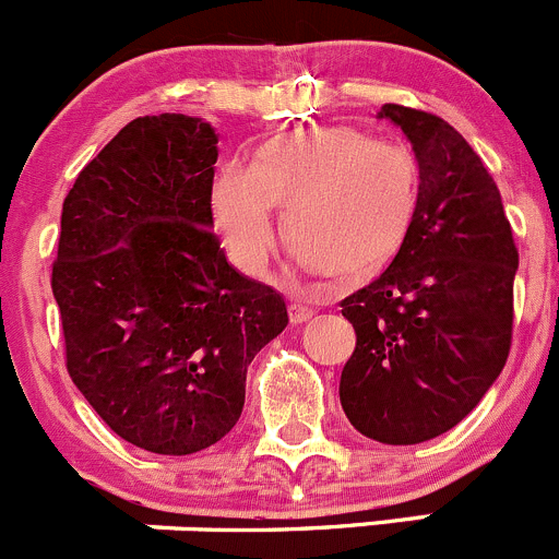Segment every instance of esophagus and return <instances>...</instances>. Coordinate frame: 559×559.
<instances>
[{
    "mask_svg": "<svg viewBox=\"0 0 559 559\" xmlns=\"http://www.w3.org/2000/svg\"><path fill=\"white\" fill-rule=\"evenodd\" d=\"M288 312H290V323H305L316 316V312H312V307L299 305V301H294V305L288 307Z\"/></svg>",
    "mask_w": 559,
    "mask_h": 559,
    "instance_id": "1",
    "label": "esophagus"
}]
</instances>
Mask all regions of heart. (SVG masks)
<instances>
[{
    "mask_svg": "<svg viewBox=\"0 0 559 559\" xmlns=\"http://www.w3.org/2000/svg\"><path fill=\"white\" fill-rule=\"evenodd\" d=\"M419 203V162L395 140L350 126H316L265 142L254 164L227 158L211 186V214L230 258L249 274L285 241L321 274L362 280L406 241Z\"/></svg>",
    "mask_w": 559,
    "mask_h": 559,
    "instance_id": "b5f03b06",
    "label": "heart"
}]
</instances>
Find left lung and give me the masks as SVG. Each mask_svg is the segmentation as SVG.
I'll list each match as a JSON object with an SVG mask.
<instances>
[{
	"label": "left lung",
	"mask_w": 559,
	"mask_h": 559,
	"mask_svg": "<svg viewBox=\"0 0 559 559\" xmlns=\"http://www.w3.org/2000/svg\"><path fill=\"white\" fill-rule=\"evenodd\" d=\"M419 162V203L390 269L340 301L356 348L340 403L381 444L448 433L502 373L519 249L497 183L469 142L430 111L384 104Z\"/></svg>",
	"instance_id": "1"
}]
</instances>
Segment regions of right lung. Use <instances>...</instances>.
<instances>
[{"label":"right lung","mask_w":559,"mask_h":559,"mask_svg":"<svg viewBox=\"0 0 559 559\" xmlns=\"http://www.w3.org/2000/svg\"><path fill=\"white\" fill-rule=\"evenodd\" d=\"M216 142L200 117H136L62 203L51 290L68 373L147 453L230 433L249 362L288 326L283 296L238 274L211 230Z\"/></svg>","instance_id":"obj_1"}]
</instances>
